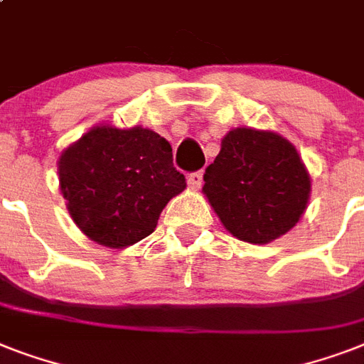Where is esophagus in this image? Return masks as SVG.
<instances>
[{
	"label": "esophagus",
	"instance_id": "esophagus-1",
	"mask_svg": "<svg viewBox=\"0 0 364 364\" xmlns=\"http://www.w3.org/2000/svg\"><path fill=\"white\" fill-rule=\"evenodd\" d=\"M187 181L193 188H200L202 187V181H204V171L200 170V171H193V173H188Z\"/></svg>",
	"mask_w": 364,
	"mask_h": 364
}]
</instances>
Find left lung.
<instances>
[{"label":"left lung","instance_id":"8db88e82","mask_svg":"<svg viewBox=\"0 0 364 364\" xmlns=\"http://www.w3.org/2000/svg\"><path fill=\"white\" fill-rule=\"evenodd\" d=\"M204 194L228 232L268 243L299 223L310 198V176L296 149L274 132L236 128L204 173Z\"/></svg>","mask_w":364,"mask_h":364}]
</instances>
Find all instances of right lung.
<instances>
[{
  "label": "right lung",
  "mask_w": 364,
  "mask_h": 364,
  "mask_svg": "<svg viewBox=\"0 0 364 364\" xmlns=\"http://www.w3.org/2000/svg\"><path fill=\"white\" fill-rule=\"evenodd\" d=\"M58 173L77 227L117 249L147 238L170 198L187 187L170 143L139 126H96L62 153Z\"/></svg>",
  "instance_id": "add662e5"
}]
</instances>
